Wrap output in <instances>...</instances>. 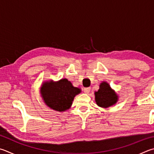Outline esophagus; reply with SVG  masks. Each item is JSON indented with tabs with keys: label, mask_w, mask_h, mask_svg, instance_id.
<instances>
[{
	"label": "esophagus",
	"mask_w": 154,
	"mask_h": 154,
	"mask_svg": "<svg viewBox=\"0 0 154 154\" xmlns=\"http://www.w3.org/2000/svg\"><path fill=\"white\" fill-rule=\"evenodd\" d=\"M91 90V88H84V92L85 94H89V92H90Z\"/></svg>",
	"instance_id": "1"
}]
</instances>
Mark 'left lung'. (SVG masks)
Wrapping results in <instances>:
<instances>
[{
  "mask_svg": "<svg viewBox=\"0 0 154 154\" xmlns=\"http://www.w3.org/2000/svg\"><path fill=\"white\" fill-rule=\"evenodd\" d=\"M95 100L97 106L106 108L116 104L118 96L107 82H103L98 91L95 92Z\"/></svg>",
  "mask_w": 154,
  "mask_h": 154,
  "instance_id": "1",
  "label": "left lung"
}]
</instances>
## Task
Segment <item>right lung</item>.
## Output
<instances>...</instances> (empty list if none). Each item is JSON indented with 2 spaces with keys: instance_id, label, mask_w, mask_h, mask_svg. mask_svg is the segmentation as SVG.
<instances>
[{
  "instance_id": "obj_1",
  "label": "right lung",
  "mask_w": 154,
  "mask_h": 154,
  "mask_svg": "<svg viewBox=\"0 0 154 154\" xmlns=\"http://www.w3.org/2000/svg\"><path fill=\"white\" fill-rule=\"evenodd\" d=\"M81 89L75 88L66 79L58 82H44L40 88V94L45 104L58 112H64L70 108L74 97L80 94Z\"/></svg>"
}]
</instances>
